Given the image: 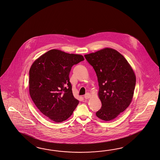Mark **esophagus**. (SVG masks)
<instances>
[{"instance_id":"34e87169","label":"esophagus","mask_w":160,"mask_h":160,"mask_svg":"<svg viewBox=\"0 0 160 160\" xmlns=\"http://www.w3.org/2000/svg\"><path fill=\"white\" fill-rule=\"evenodd\" d=\"M84 98H85V99H88V98H90V93H87L86 94H85V96H84Z\"/></svg>"}]
</instances>
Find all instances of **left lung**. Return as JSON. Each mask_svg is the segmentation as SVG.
<instances>
[{
  "instance_id": "obj_1",
  "label": "left lung",
  "mask_w": 160,
  "mask_h": 160,
  "mask_svg": "<svg viewBox=\"0 0 160 160\" xmlns=\"http://www.w3.org/2000/svg\"><path fill=\"white\" fill-rule=\"evenodd\" d=\"M85 58L93 67L98 80L101 108L96 116L103 121L115 118L129 106L136 85L133 70L116 50L104 48Z\"/></svg>"
}]
</instances>
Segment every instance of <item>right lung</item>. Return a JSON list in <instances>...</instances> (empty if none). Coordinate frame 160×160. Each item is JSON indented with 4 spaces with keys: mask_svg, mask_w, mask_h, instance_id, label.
I'll use <instances>...</instances> for the list:
<instances>
[{
    "mask_svg": "<svg viewBox=\"0 0 160 160\" xmlns=\"http://www.w3.org/2000/svg\"><path fill=\"white\" fill-rule=\"evenodd\" d=\"M83 60L82 55L52 49L30 68L31 98L39 110L55 122L68 118L79 103L72 94L69 75L72 67Z\"/></svg>",
    "mask_w": 160,
    "mask_h": 160,
    "instance_id": "1",
    "label": "right lung"
}]
</instances>
